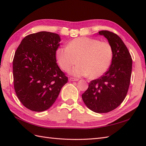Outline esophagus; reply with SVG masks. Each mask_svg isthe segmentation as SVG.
<instances>
[{
    "instance_id": "obj_1",
    "label": "esophagus",
    "mask_w": 146,
    "mask_h": 146,
    "mask_svg": "<svg viewBox=\"0 0 146 146\" xmlns=\"http://www.w3.org/2000/svg\"><path fill=\"white\" fill-rule=\"evenodd\" d=\"M69 80L71 81H78V79L74 78H70Z\"/></svg>"
}]
</instances>
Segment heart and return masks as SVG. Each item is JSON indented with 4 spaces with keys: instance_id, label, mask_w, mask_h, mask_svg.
<instances>
[{
    "instance_id": "heart-1",
    "label": "heart",
    "mask_w": 146,
    "mask_h": 146,
    "mask_svg": "<svg viewBox=\"0 0 146 146\" xmlns=\"http://www.w3.org/2000/svg\"><path fill=\"white\" fill-rule=\"evenodd\" d=\"M113 55L109 43L86 37L74 39L67 47H59L56 51L57 62L63 70L68 71L78 62L79 64L69 73L77 77L88 75L91 79L99 78L106 72Z\"/></svg>"
}]
</instances>
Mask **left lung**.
<instances>
[{
  "label": "left lung",
  "mask_w": 146,
  "mask_h": 146,
  "mask_svg": "<svg viewBox=\"0 0 146 146\" xmlns=\"http://www.w3.org/2000/svg\"><path fill=\"white\" fill-rule=\"evenodd\" d=\"M98 35L106 38L113 51L109 70L100 78L91 81L82 94L84 103L97 113H106L116 109L126 98L129 86L133 60L120 37L107 30Z\"/></svg>",
  "instance_id": "8db88e82"
}]
</instances>
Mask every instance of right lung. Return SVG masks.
Listing matches in <instances>:
<instances>
[{"instance_id":"obj_1","label":"right lung","mask_w":146,"mask_h":146,"mask_svg":"<svg viewBox=\"0 0 146 146\" xmlns=\"http://www.w3.org/2000/svg\"><path fill=\"white\" fill-rule=\"evenodd\" d=\"M61 38L57 33L40 32L26 36L13 60V84L22 104L36 112L52 106L68 78L58 66L56 51Z\"/></svg>"}]
</instances>
